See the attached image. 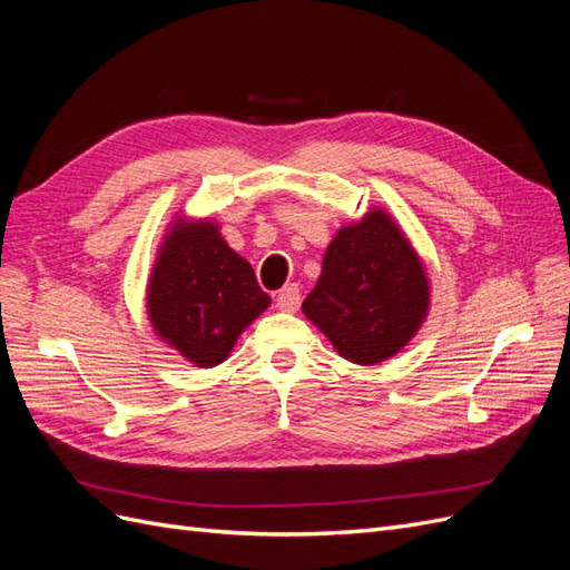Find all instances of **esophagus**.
<instances>
[{"mask_svg":"<svg viewBox=\"0 0 570 570\" xmlns=\"http://www.w3.org/2000/svg\"><path fill=\"white\" fill-rule=\"evenodd\" d=\"M275 306L281 308V312H287V314H295L299 308V287L297 285H285L278 297H275Z\"/></svg>","mask_w":570,"mask_h":570,"instance_id":"1","label":"esophagus"}]
</instances>
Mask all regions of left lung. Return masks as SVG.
Segmentation results:
<instances>
[{"mask_svg":"<svg viewBox=\"0 0 570 570\" xmlns=\"http://www.w3.org/2000/svg\"><path fill=\"white\" fill-rule=\"evenodd\" d=\"M430 312V278L404 228L385 206L342 226L323 256L302 314L358 366L400 354Z\"/></svg>","mask_w":570,"mask_h":570,"instance_id":"8db88e82","label":"left lung"}]
</instances>
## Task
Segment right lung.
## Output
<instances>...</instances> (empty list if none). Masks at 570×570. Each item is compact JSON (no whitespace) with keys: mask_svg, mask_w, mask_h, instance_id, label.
<instances>
[{"mask_svg":"<svg viewBox=\"0 0 570 570\" xmlns=\"http://www.w3.org/2000/svg\"><path fill=\"white\" fill-rule=\"evenodd\" d=\"M145 299L151 331L197 368L223 364L271 306L247 258L223 239L220 223L185 212L161 237Z\"/></svg>","mask_w":570,"mask_h":570,"instance_id":"obj_1","label":"right lung"}]
</instances>
